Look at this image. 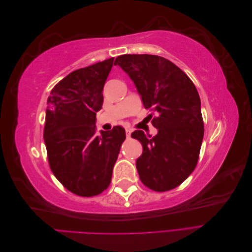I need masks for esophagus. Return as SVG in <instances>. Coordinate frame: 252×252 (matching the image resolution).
I'll list each match as a JSON object with an SVG mask.
<instances>
[{
	"mask_svg": "<svg viewBox=\"0 0 252 252\" xmlns=\"http://www.w3.org/2000/svg\"><path fill=\"white\" fill-rule=\"evenodd\" d=\"M131 132H132V129H130V128H127V129H126V138H127V139H130Z\"/></svg>",
	"mask_w": 252,
	"mask_h": 252,
	"instance_id": "esophagus-1",
	"label": "esophagus"
}]
</instances>
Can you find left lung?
<instances>
[{"label":"left lung","instance_id":"obj_1","mask_svg":"<svg viewBox=\"0 0 252 252\" xmlns=\"http://www.w3.org/2000/svg\"><path fill=\"white\" fill-rule=\"evenodd\" d=\"M134 83L145 108L158 113L154 138L142 130L143 154L136 169L145 186L167 191L182 184L197 163L204 136L201 100L192 81L170 61L151 55H124L114 61Z\"/></svg>","mask_w":252,"mask_h":252}]
</instances>
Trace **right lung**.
Returning <instances> with one entry per match:
<instances>
[{
  "instance_id": "add662e5",
  "label": "right lung",
  "mask_w": 252,
  "mask_h": 252,
  "mask_svg": "<svg viewBox=\"0 0 252 252\" xmlns=\"http://www.w3.org/2000/svg\"><path fill=\"white\" fill-rule=\"evenodd\" d=\"M114 58L81 68L60 81L47 100L44 141L55 177L74 194H100L111 182L124 128L95 135V116Z\"/></svg>"
}]
</instances>
